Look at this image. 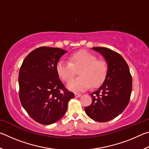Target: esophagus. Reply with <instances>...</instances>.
<instances>
[{
	"mask_svg": "<svg viewBox=\"0 0 149 149\" xmlns=\"http://www.w3.org/2000/svg\"><path fill=\"white\" fill-rule=\"evenodd\" d=\"M75 96L76 97H81V94H79V93H75Z\"/></svg>",
	"mask_w": 149,
	"mask_h": 149,
	"instance_id": "esophagus-1",
	"label": "esophagus"
}]
</instances>
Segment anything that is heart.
Listing matches in <instances>:
<instances>
[{"instance_id":"b5f03b06","label":"heart","mask_w":149,"mask_h":149,"mask_svg":"<svg viewBox=\"0 0 149 149\" xmlns=\"http://www.w3.org/2000/svg\"><path fill=\"white\" fill-rule=\"evenodd\" d=\"M80 69V77L72 80L76 70ZM56 71L61 79L70 81L68 87L74 91H83L101 85L107 77L108 68L105 62L86 50H79L70 55L69 62L60 60L56 65Z\"/></svg>"}]
</instances>
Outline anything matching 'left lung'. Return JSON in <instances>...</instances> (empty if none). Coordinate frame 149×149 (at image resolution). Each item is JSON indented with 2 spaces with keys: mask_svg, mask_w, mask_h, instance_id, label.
<instances>
[{
  "mask_svg": "<svg viewBox=\"0 0 149 149\" xmlns=\"http://www.w3.org/2000/svg\"><path fill=\"white\" fill-rule=\"evenodd\" d=\"M108 64L104 83L92 93V102L85 108L88 116L99 122H106L120 115L129 104L132 91V78L129 67L118 52L105 47H93Z\"/></svg>",
  "mask_w": 149,
  "mask_h": 149,
  "instance_id": "1",
  "label": "left lung"
}]
</instances>
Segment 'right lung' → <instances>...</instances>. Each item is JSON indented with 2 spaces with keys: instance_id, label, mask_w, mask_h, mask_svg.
<instances>
[{
  "instance_id": "add662e5",
  "label": "right lung",
  "mask_w": 149,
  "mask_h": 149,
  "mask_svg": "<svg viewBox=\"0 0 149 149\" xmlns=\"http://www.w3.org/2000/svg\"><path fill=\"white\" fill-rule=\"evenodd\" d=\"M66 51L41 47L27 55L19 72V98L22 107L35 122L50 125L66 112L74 97L59 79L56 65Z\"/></svg>"
}]
</instances>
